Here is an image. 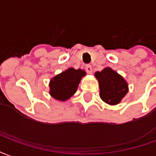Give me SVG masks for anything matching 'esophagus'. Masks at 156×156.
<instances>
[{
	"label": "esophagus",
	"instance_id": "obj_1",
	"mask_svg": "<svg viewBox=\"0 0 156 156\" xmlns=\"http://www.w3.org/2000/svg\"><path fill=\"white\" fill-rule=\"evenodd\" d=\"M86 70L88 72L89 74L92 73V67L90 65H86Z\"/></svg>",
	"mask_w": 156,
	"mask_h": 156
}]
</instances>
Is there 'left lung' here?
I'll return each instance as SVG.
<instances>
[{"mask_svg": "<svg viewBox=\"0 0 156 156\" xmlns=\"http://www.w3.org/2000/svg\"><path fill=\"white\" fill-rule=\"evenodd\" d=\"M95 76L99 81L100 96L103 101L111 105L119 104L128 92L126 80L110 67L96 71Z\"/></svg>", "mask_w": 156, "mask_h": 156, "instance_id": "1", "label": "left lung"}]
</instances>
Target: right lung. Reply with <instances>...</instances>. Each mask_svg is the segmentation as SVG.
<instances>
[{"instance_id":"obj_1","label":"right lung","mask_w":156,"mask_h":156,"mask_svg":"<svg viewBox=\"0 0 156 156\" xmlns=\"http://www.w3.org/2000/svg\"><path fill=\"white\" fill-rule=\"evenodd\" d=\"M86 75V71L80 69H67L51 80L50 95L57 101H66L76 92L80 80Z\"/></svg>"}]
</instances>
